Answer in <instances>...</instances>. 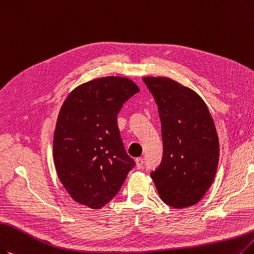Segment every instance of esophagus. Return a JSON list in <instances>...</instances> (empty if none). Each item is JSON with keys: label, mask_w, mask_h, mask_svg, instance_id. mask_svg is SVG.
<instances>
[{"label": "esophagus", "mask_w": 254, "mask_h": 254, "mask_svg": "<svg viewBox=\"0 0 254 254\" xmlns=\"http://www.w3.org/2000/svg\"><path fill=\"white\" fill-rule=\"evenodd\" d=\"M135 162H136V168H137L138 170L143 169V167H144V158H141V157L136 158V159H135Z\"/></svg>", "instance_id": "obj_1"}]
</instances>
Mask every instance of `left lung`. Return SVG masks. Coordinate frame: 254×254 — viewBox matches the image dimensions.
Segmentation results:
<instances>
[{"instance_id":"8db88e82","label":"left lung","mask_w":254,"mask_h":254,"mask_svg":"<svg viewBox=\"0 0 254 254\" xmlns=\"http://www.w3.org/2000/svg\"><path fill=\"white\" fill-rule=\"evenodd\" d=\"M158 106L164 153L150 175L160 199L171 207L195 205L216 176L219 137L199 95L165 77H145Z\"/></svg>"}]
</instances>
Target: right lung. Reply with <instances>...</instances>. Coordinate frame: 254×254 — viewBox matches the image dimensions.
<instances>
[{
  "instance_id": "1",
  "label": "right lung",
  "mask_w": 254,
  "mask_h": 254,
  "mask_svg": "<svg viewBox=\"0 0 254 254\" xmlns=\"http://www.w3.org/2000/svg\"><path fill=\"white\" fill-rule=\"evenodd\" d=\"M138 92L133 81L110 76L81 84L63 104L53 141L54 164L78 203L103 207L135 167L121 138L117 117Z\"/></svg>"
}]
</instances>
